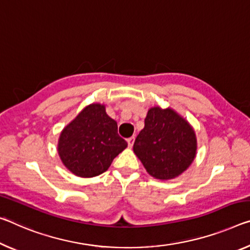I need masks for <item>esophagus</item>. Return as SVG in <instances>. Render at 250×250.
Returning <instances> with one entry per match:
<instances>
[{
	"instance_id": "obj_1",
	"label": "esophagus",
	"mask_w": 250,
	"mask_h": 250,
	"mask_svg": "<svg viewBox=\"0 0 250 250\" xmlns=\"http://www.w3.org/2000/svg\"><path fill=\"white\" fill-rule=\"evenodd\" d=\"M126 142H128L129 148H131V146H132L133 144H134V137H130L129 139H126Z\"/></svg>"
}]
</instances>
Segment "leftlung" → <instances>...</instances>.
I'll list each match as a JSON object with an SVG mask.
<instances>
[{"label": "left lung", "instance_id": "1", "mask_svg": "<svg viewBox=\"0 0 250 250\" xmlns=\"http://www.w3.org/2000/svg\"><path fill=\"white\" fill-rule=\"evenodd\" d=\"M195 129L172 108L148 110L145 128L136 138L133 152L146 172L159 180L175 179L187 170L197 154Z\"/></svg>", "mask_w": 250, "mask_h": 250}]
</instances>
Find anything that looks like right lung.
<instances>
[{
  "label": "right lung",
  "mask_w": 250,
  "mask_h": 250,
  "mask_svg": "<svg viewBox=\"0 0 250 250\" xmlns=\"http://www.w3.org/2000/svg\"><path fill=\"white\" fill-rule=\"evenodd\" d=\"M126 146V141L118 134L117 121L106 114L105 105L91 104L63 128L58 153L73 175L92 178L106 171Z\"/></svg>",
  "instance_id": "add662e5"
}]
</instances>
